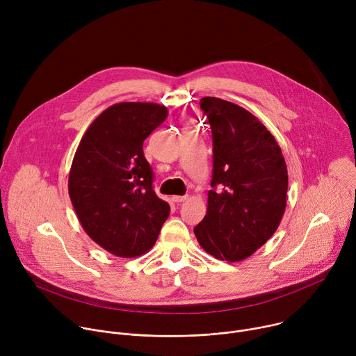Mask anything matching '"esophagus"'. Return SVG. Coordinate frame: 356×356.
<instances>
[{
	"mask_svg": "<svg viewBox=\"0 0 356 356\" xmlns=\"http://www.w3.org/2000/svg\"><path fill=\"white\" fill-rule=\"evenodd\" d=\"M175 202H183V201H186L187 200V195H173V198H172Z\"/></svg>",
	"mask_w": 356,
	"mask_h": 356,
	"instance_id": "esophagus-1",
	"label": "esophagus"
}]
</instances>
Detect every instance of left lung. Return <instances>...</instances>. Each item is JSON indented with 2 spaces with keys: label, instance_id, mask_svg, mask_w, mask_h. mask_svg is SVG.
I'll return each mask as SVG.
<instances>
[{
  "label": "left lung",
  "instance_id": "obj_1",
  "mask_svg": "<svg viewBox=\"0 0 356 356\" xmlns=\"http://www.w3.org/2000/svg\"><path fill=\"white\" fill-rule=\"evenodd\" d=\"M200 107L213 136L207 214L194 234L210 255L239 262L277 229L286 209L287 168L268 128L229 101L204 97Z\"/></svg>",
  "mask_w": 356,
  "mask_h": 356
}]
</instances>
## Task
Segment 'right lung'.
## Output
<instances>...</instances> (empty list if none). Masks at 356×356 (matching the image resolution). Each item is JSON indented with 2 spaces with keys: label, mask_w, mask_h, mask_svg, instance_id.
Returning <instances> with one entry per match:
<instances>
[{
  "label": "right lung",
  "mask_w": 356,
  "mask_h": 356,
  "mask_svg": "<svg viewBox=\"0 0 356 356\" xmlns=\"http://www.w3.org/2000/svg\"><path fill=\"white\" fill-rule=\"evenodd\" d=\"M165 106L118 103L83 135L69 175V195L87 235L120 258L155 245L170 206L152 187L143 140L168 117Z\"/></svg>",
  "instance_id": "add662e5"
}]
</instances>
